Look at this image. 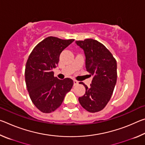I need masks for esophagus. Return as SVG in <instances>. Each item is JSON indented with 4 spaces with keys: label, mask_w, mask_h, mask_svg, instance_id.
Here are the masks:
<instances>
[{
    "label": "esophagus",
    "mask_w": 145,
    "mask_h": 145,
    "mask_svg": "<svg viewBox=\"0 0 145 145\" xmlns=\"http://www.w3.org/2000/svg\"><path fill=\"white\" fill-rule=\"evenodd\" d=\"M78 84V82L77 81V80H73V85L74 86H76V85H77Z\"/></svg>",
    "instance_id": "34e87169"
}]
</instances>
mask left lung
Segmentation results:
<instances>
[{
  "label": "left lung",
  "instance_id": "left-lung-1",
  "mask_svg": "<svg viewBox=\"0 0 145 145\" xmlns=\"http://www.w3.org/2000/svg\"><path fill=\"white\" fill-rule=\"evenodd\" d=\"M84 51L86 68L93 78L89 87L83 82L86 93L78 98L81 106L90 112L100 111L111 99L117 80V63L110 51L93 39L76 41Z\"/></svg>",
  "mask_w": 145,
  "mask_h": 145
}]
</instances>
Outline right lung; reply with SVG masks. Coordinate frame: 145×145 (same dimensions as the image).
Listing matches in <instances>:
<instances>
[{"mask_svg": "<svg viewBox=\"0 0 145 145\" xmlns=\"http://www.w3.org/2000/svg\"><path fill=\"white\" fill-rule=\"evenodd\" d=\"M73 41L49 36L34 48L27 61L25 78L29 97L44 113L57 109L73 86L72 79H58L52 70L59 63L61 52Z\"/></svg>", "mask_w": 145, "mask_h": 145, "instance_id": "obj_1", "label": "right lung"}]
</instances>
